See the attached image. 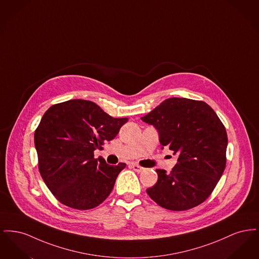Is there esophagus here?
Here are the masks:
<instances>
[{
	"label": "esophagus",
	"instance_id": "esophagus-1",
	"mask_svg": "<svg viewBox=\"0 0 259 259\" xmlns=\"http://www.w3.org/2000/svg\"><path fill=\"white\" fill-rule=\"evenodd\" d=\"M132 168H133V170H134V171L138 172H142V171H144V170H145V168L141 167V166H140V165H138V164H132Z\"/></svg>",
	"mask_w": 259,
	"mask_h": 259
}]
</instances>
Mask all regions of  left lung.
I'll return each mask as SVG.
<instances>
[{
	"instance_id": "obj_1",
	"label": "left lung",
	"mask_w": 259,
	"mask_h": 259,
	"mask_svg": "<svg viewBox=\"0 0 259 259\" xmlns=\"http://www.w3.org/2000/svg\"><path fill=\"white\" fill-rule=\"evenodd\" d=\"M153 125L162 149L178 155L170 174L157 169V183L147 189L164 209H192L209 197L226 165L227 134L209 105L191 99H166L141 118Z\"/></svg>"
}]
</instances>
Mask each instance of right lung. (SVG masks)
<instances>
[{
    "label": "right lung",
    "instance_id": "right-lung-1",
    "mask_svg": "<svg viewBox=\"0 0 259 259\" xmlns=\"http://www.w3.org/2000/svg\"><path fill=\"white\" fill-rule=\"evenodd\" d=\"M128 121L114 118L91 101L74 99L51 106L35 131L38 170L55 198L76 209H93L111 194L125 163L94 158Z\"/></svg>",
    "mask_w": 259,
    "mask_h": 259
}]
</instances>
